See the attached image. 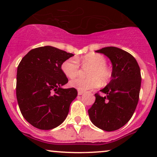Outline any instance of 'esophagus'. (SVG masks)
Instances as JSON below:
<instances>
[{
    "label": "esophagus",
    "instance_id": "esophagus-1",
    "mask_svg": "<svg viewBox=\"0 0 157 157\" xmlns=\"http://www.w3.org/2000/svg\"><path fill=\"white\" fill-rule=\"evenodd\" d=\"M83 93V91H80V90H78V95H79V96L82 95Z\"/></svg>",
    "mask_w": 157,
    "mask_h": 157
}]
</instances>
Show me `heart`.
I'll return each instance as SVG.
<instances>
[{
	"instance_id": "b5f03b06",
	"label": "heart",
	"mask_w": 157,
	"mask_h": 157,
	"mask_svg": "<svg viewBox=\"0 0 157 157\" xmlns=\"http://www.w3.org/2000/svg\"><path fill=\"white\" fill-rule=\"evenodd\" d=\"M80 60L76 58H70L61 64V70L68 78H74L80 73ZM83 67H90L87 72V78H79L70 82V86L80 91L96 88L101 82L106 83L111 79L112 74L106 66V60L99 54L91 53L85 55L80 60Z\"/></svg>"
}]
</instances>
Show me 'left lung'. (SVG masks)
Wrapping results in <instances>:
<instances>
[{
    "label": "left lung",
    "mask_w": 157,
    "mask_h": 157,
    "mask_svg": "<svg viewBox=\"0 0 157 157\" xmlns=\"http://www.w3.org/2000/svg\"><path fill=\"white\" fill-rule=\"evenodd\" d=\"M104 54L112 61V80L100 92L88 110L94 125L105 131L118 130L131 119L139 100L141 75L140 67L130 53L116 47L96 51Z\"/></svg>",
    "instance_id": "8db88e82"
}]
</instances>
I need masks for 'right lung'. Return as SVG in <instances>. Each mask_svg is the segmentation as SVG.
Listing matches in <instances>:
<instances>
[{"label": "right lung", "instance_id": "1", "mask_svg": "<svg viewBox=\"0 0 157 157\" xmlns=\"http://www.w3.org/2000/svg\"><path fill=\"white\" fill-rule=\"evenodd\" d=\"M71 53L52 46L32 49L17 67L16 93L23 118L35 128L50 130L65 120L75 88L63 89L68 79L61 70Z\"/></svg>", "mask_w": 157, "mask_h": 157}]
</instances>
